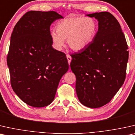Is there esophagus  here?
<instances>
[{"instance_id": "esophagus-1", "label": "esophagus", "mask_w": 135, "mask_h": 135, "mask_svg": "<svg viewBox=\"0 0 135 135\" xmlns=\"http://www.w3.org/2000/svg\"><path fill=\"white\" fill-rule=\"evenodd\" d=\"M67 60H68V64H70V62H71V57L70 56V55H67Z\"/></svg>"}]
</instances>
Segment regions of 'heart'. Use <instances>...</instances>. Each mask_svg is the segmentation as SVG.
<instances>
[{
  "mask_svg": "<svg viewBox=\"0 0 135 135\" xmlns=\"http://www.w3.org/2000/svg\"><path fill=\"white\" fill-rule=\"evenodd\" d=\"M97 29V22L91 17H68L58 22L56 31L52 30L50 36L53 46L57 50H61L67 40L68 46L78 52L92 43Z\"/></svg>",
  "mask_w": 135,
  "mask_h": 135,
  "instance_id": "b5f03b06",
  "label": "heart"
}]
</instances>
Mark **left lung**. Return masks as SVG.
Wrapping results in <instances>:
<instances>
[{
	"instance_id": "left-lung-1",
	"label": "left lung",
	"mask_w": 135,
	"mask_h": 135,
	"mask_svg": "<svg viewBox=\"0 0 135 135\" xmlns=\"http://www.w3.org/2000/svg\"><path fill=\"white\" fill-rule=\"evenodd\" d=\"M86 16L97 19L98 29L92 43L71 56L70 67L76 78V92L83 105L102 107L124 84L128 46L120 24L107 11Z\"/></svg>"
}]
</instances>
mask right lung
Wrapping results in <instances>:
<instances>
[{
	"mask_svg": "<svg viewBox=\"0 0 135 135\" xmlns=\"http://www.w3.org/2000/svg\"><path fill=\"white\" fill-rule=\"evenodd\" d=\"M64 17L56 11H30L15 25L7 65L11 85L19 98L35 108L52 103L59 83L68 70L64 52L52 48L50 26Z\"/></svg>",
	"mask_w": 135,
	"mask_h": 135,
	"instance_id": "1",
	"label": "right lung"
}]
</instances>
